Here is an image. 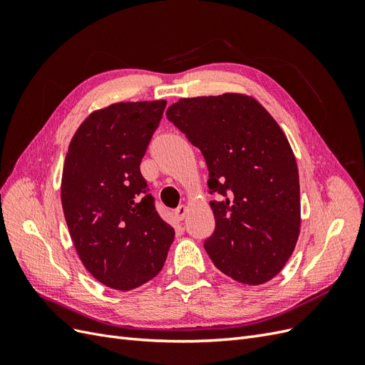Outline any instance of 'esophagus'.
I'll use <instances>...</instances> for the list:
<instances>
[{"instance_id": "esophagus-1", "label": "esophagus", "mask_w": 365, "mask_h": 365, "mask_svg": "<svg viewBox=\"0 0 365 365\" xmlns=\"http://www.w3.org/2000/svg\"><path fill=\"white\" fill-rule=\"evenodd\" d=\"M185 215H187V207L185 205H180L178 208L175 210V213H173V217H175V220H182L184 217H185Z\"/></svg>"}]
</instances>
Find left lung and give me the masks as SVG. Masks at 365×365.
<instances>
[{"mask_svg": "<svg viewBox=\"0 0 365 365\" xmlns=\"http://www.w3.org/2000/svg\"><path fill=\"white\" fill-rule=\"evenodd\" d=\"M168 118L202 152L215 231L204 247L216 268L245 284L277 275L300 235V181L277 121L245 94L180 98Z\"/></svg>", "mask_w": 365, "mask_h": 365, "instance_id": "obj_1", "label": "left lung"}]
</instances>
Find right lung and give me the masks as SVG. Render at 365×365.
I'll return each instance as SVG.
<instances>
[{
  "label": "right lung",
  "mask_w": 365,
  "mask_h": 365,
  "mask_svg": "<svg viewBox=\"0 0 365 365\" xmlns=\"http://www.w3.org/2000/svg\"><path fill=\"white\" fill-rule=\"evenodd\" d=\"M165 105L97 109L77 128L65 157L61 200L74 248L88 272L117 291L155 277L175 237L140 172Z\"/></svg>",
  "instance_id": "1"
}]
</instances>
